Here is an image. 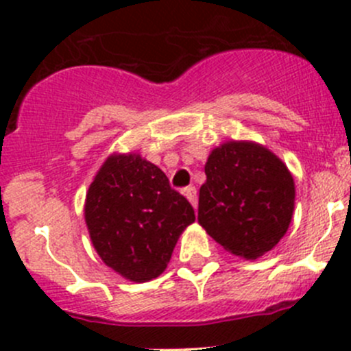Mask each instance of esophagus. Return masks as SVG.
Returning <instances> with one entry per match:
<instances>
[{
    "instance_id": "1",
    "label": "esophagus",
    "mask_w": 351,
    "mask_h": 351,
    "mask_svg": "<svg viewBox=\"0 0 351 351\" xmlns=\"http://www.w3.org/2000/svg\"><path fill=\"white\" fill-rule=\"evenodd\" d=\"M183 193H185V197L189 198L190 204H192L193 207L197 208L198 202H197V189H195V186H186V189L183 190Z\"/></svg>"
}]
</instances>
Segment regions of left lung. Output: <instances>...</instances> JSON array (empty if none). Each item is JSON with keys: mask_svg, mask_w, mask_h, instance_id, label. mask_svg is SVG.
<instances>
[{"mask_svg": "<svg viewBox=\"0 0 351 351\" xmlns=\"http://www.w3.org/2000/svg\"><path fill=\"white\" fill-rule=\"evenodd\" d=\"M198 224L226 251L256 260L277 246L292 221L295 185L287 166L267 147L231 141L205 162Z\"/></svg>", "mask_w": 351, "mask_h": 351, "instance_id": "left-lung-1", "label": "left lung"}]
</instances>
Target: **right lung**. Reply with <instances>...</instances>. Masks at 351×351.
<instances>
[{
  "mask_svg": "<svg viewBox=\"0 0 351 351\" xmlns=\"http://www.w3.org/2000/svg\"><path fill=\"white\" fill-rule=\"evenodd\" d=\"M84 221L104 263L141 284L166 270L195 212L153 162L136 153L112 154L88 189Z\"/></svg>",
  "mask_w": 351,
  "mask_h": 351,
  "instance_id": "add662e5",
  "label": "right lung"
}]
</instances>
